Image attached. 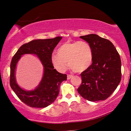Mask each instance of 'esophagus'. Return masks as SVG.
I'll return each mask as SVG.
<instances>
[{
  "instance_id": "34e87169",
  "label": "esophagus",
  "mask_w": 131,
  "mask_h": 131,
  "mask_svg": "<svg viewBox=\"0 0 131 131\" xmlns=\"http://www.w3.org/2000/svg\"><path fill=\"white\" fill-rule=\"evenodd\" d=\"M73 77V76H72V75H70V74H68L67 76V79L68 80H70L72 77Z\"/></svg>"
}]
</instances>
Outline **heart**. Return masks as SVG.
<instances>
[{
	"instance_id": "heart-1",
	"label": "heart",
	"mask_w": 131,
	"mask_h": 131,
	"mask_svg": "<svg viewBox=\"0 0 131 131\" xmlns=\"http://www.w3.org/2000/svg\"><path fill=\"white\" fill-rule=\"evenodd\" d=\"M93 59L94 52L90 44L86 41H77L62 44L57 50V54H52L51 61L54 68L59 72H65L68 63L73 70L83 72L91 66Z\"/></svg>"
}]
</instances>
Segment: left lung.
Returning <instances> with one entry per match:
<instances>
[{"label":"left lung","instance_id":"1","mask_svg":"<svg viewBox=\"0 0 131 131\" xmlns=\"http://www.w3.org/2000/svg\"><path fill=\"white\" fill-rule=\"evenodd\" d=\"M89 43L94 52L91 66L81 73L82 83L77 91L91 102L104 101L120 83V57L112 42L95 34L80 37Z\"/></svg>","mask_w":131,"mask_h":131}]
</instances>
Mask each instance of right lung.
<instances>
[{"instance_id":"obj_1","label":"right lung","mask_w":131,"mask_h":131,"mask_svg":"<svg viewBox=\"0 0 131 131\" xmlns=\"http://www.w3.org/2000/svg\"><path fill=\"white\" fill-rule=\"evenodd\" d=\"M62 37L37 39L24 44L13 57L10 65V87L19 99L32 107L44 108L51 105L58 96L62 82L67 76L57 72L51 61L53 50ZM25 54L37 56L43 66V74L39 84L34 89L28 90L20 87L15 78L17 63Z\"/></svg>"}]
</instances>
